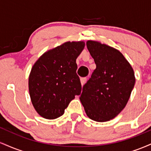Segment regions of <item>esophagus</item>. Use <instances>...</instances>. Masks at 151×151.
Listing matches in <instances>:
<instances>
[{
  "label": "esophagus",
  "mask_w": 151,
  "mask_h": 151,
  "mask_svg": "<svg viewBox=\"0 0 151 151\" xmlns=\"http://www.w3.org/2000/svg\"><path fill=\"white\" fill-rule=\"evenodd\" d=\"M80 81H81V85H84V84H85V82L86 81V77H82V78H81Z\"/></svg>",
  "instance_id": "obj_1"
}]
</instances>
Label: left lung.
Here are the masks:
<instances>
[{
  "label": "left lung",
  "instance_id": "obj_1",
  "mask_svg": "<svg viewBox=\"0 0 151 151\" xmlns=\"http://www.w3.org/2000/svg\"><path fill=\"white\" fill-rule=\"evenodd\" d=\"M86 47L96 68L79 99L89 119L105 122L125 108L136 82L134 72L115 48L93 40H88Z\"/></svg>",
  "mask_w": 151,
  "mask_h": 151
}]
</instances>
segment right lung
Listing matches in <instances>:
<instances>
[{
  "label": "right lung",
  "instance_id": "1",
  "mask_svg": "<svg viewBox=\"0 0 151 151\" xmlns=\"http://www.w3.org/2000/svg\"><path fill=\"white\" fill-rule=\"evenodd\" d=\"M85 43L67 42L45 52L29 76V92L35 109L47 119H55L81 91L76 60Z\"/></svg>",
  "mask_w": 151,
  "mask_h": 151
}]
</instances>
